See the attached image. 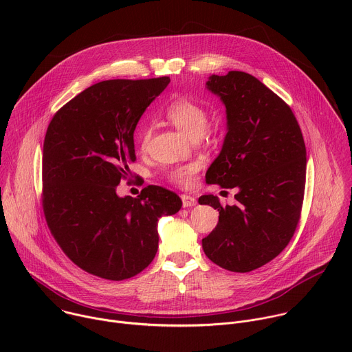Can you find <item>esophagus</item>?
<instances>
[{"label":"esophagus","mask_w":352,"mask_h":352,"mask_svg":"<svg viewBox=\"0 0 352 352\" xmlns=\"http://www.w3.org/2000/svg\"><path fill=\"white\" fill-rule=\"evenodd\" d=\"M181 199H182V206L184 208H192V206H195L197 204L196 199L193 196H190V195H182Z\"/></svg>","instance_id":"esophagus-1"}]
</instances>
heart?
<instances>
[{
    "label": "heart",
    "instance_id": "heart-1",
    "mask_svg": "<svg viewBox=\"0 0 352 352\" xmlns=\"http://www.w3.org/2000/svg\"><path fill=\"white\" fill-rule=\"evenodd\" d=\"M166 117L177 129H179L192 140H197L199 138L204 136L209 122L206 110L200 104L195 103L193 100L185 97L175 98L174 102L168 104V107L166 109ZM148 138L150 128L147 125H143L139 133V143L142 148L146 147ZM197 171L199 164L189 163L173 170L170 173V179L179 185H188Z\"/></svg>",
    "mask_w": 352,
    "mask_h": 352
}]
</instances>
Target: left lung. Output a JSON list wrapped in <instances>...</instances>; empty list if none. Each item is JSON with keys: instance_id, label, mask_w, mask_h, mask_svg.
I'll list each match as a JSON object with an SVG mask.
<instances>
[{"instance_id": "obj_1", "label": "left lung", "mask_w": 352, "mask_h": 352, "mask_svg": "<svg viewBox=\"0 0 352 352\" xmlns=\"http://www.w3.org/2000/svg\"><path fill=\"white\" fill-rule=\"evenodd\" d=\"M206 89L220 97L227 116V133L206 182L238 192L236 204L226 208L217 196L199 197L200 205L219 210L202 246L217 266L252 272L274 259L295 232L305 192V142L291 109L255 76L212 75Z\"/></svg>"}]
</instances>
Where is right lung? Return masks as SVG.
I'll return each mask as SVG.
<instances>
[{
  "label": "right lung",
  "mask_w": 352,
  "mask_h": 352,
  "mask_svg": "<svg viewBox=\"0 0 352 352\" xmlns=\"http://www.w3.org/2000/svg\"><path fill=\"white\" fill-rule=\"evenodd\" d=\"M168 76L98 82L50 122L43 144V209L65 255L85 272L125 280L146 269L159 248V219L179 212L174 192L150 185L138 197L117 186L135 162L136 125Z\"/></svg>",
  "instance_id": "add662e5"
}]
</instances>
